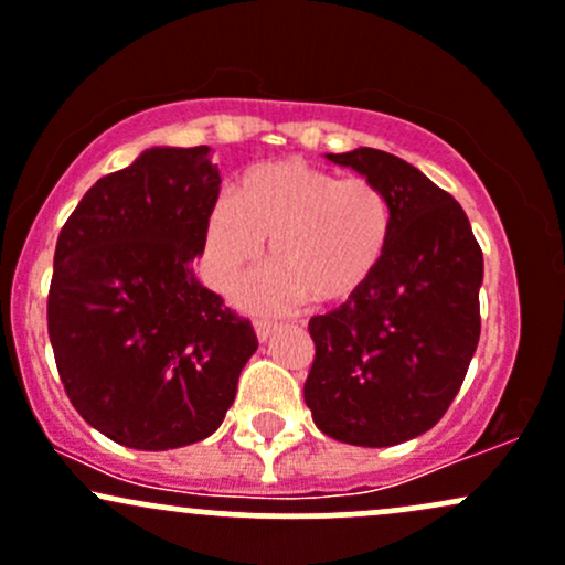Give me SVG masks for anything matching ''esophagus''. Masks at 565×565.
I'll return each mask as SVG.
<instances>
[{
  "instance_id": "1",
  "label": "esophagus",
  "mask_w": 565,
  "mask_h": 565,
  "mask_svg": "<svg viewBox=\"0 0 565 565\" xmlns=\"http://www.w3.org/2000/svg\"><path fill=\"white\" fill-rule=\"evenodd\" d=\"M253 326H256V333H258V339L266 341V339H269L271 333H275L277 322L271 320V317H264V315H258L256 320H253Z\"/></svg>"
}]
</instances>
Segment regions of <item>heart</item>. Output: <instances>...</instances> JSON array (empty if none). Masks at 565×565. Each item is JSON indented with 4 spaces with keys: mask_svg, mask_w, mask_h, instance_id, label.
I'll use <instances>...</instances> for the list:
<instances>
[{
    "mask_svg": "<svg viewBox=\"0 0 565 565\" xmlns=\"http://www.w3.org/2000/svg\"><path fill=\"white\" fill-rule=\"evenodd\" d=\"M395 215L379 183L344 179L301 160L248 170L237 194L218 198L207 215V264L215 285L258 262L269 243L277 266L250 285L258 303L301 294L312 303L350 301L390 250Z\"/></svg>",
    "mask_w": 565,
    "mask_h": 565,
    "instance_id": "b5f03b06",
    "label": "heart"
}]
</instances>
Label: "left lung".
I'll use <instances>...</instances> for the list:
<instances>
[{"label":"left lung","instance_id":"obj_1","mask_svg":"<svg viewBox=\"0 0 565 565\" xmlns=\"http://www.w3.org/2000/svg\"><path fill=\"white\" fill-rule=\"evenodd\" d=\"M328 160L379 183L395 226L376 275L309 320L303 401L333 440L397 446L433 429L465 382L480 339L483 250L459 202L401 157L354 149Z\"/></svg>","mask_w":565,"mask_h":565}]
</instances>
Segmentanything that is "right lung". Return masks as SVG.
<instances>
[{
    "label": "right lung",
    "instance_id": "obj_1",
    "mask_svg": "<svg viewBox=\"0 0 565 565\" xmlns=\"http://www.w3.org/2000/svg\"><path fill=\"white\" fill-rule=\"evenodd\" d=\"M221 175L207 146L146 149L104 175L55 245L47 333L63 390L114 443L168 451L213 435L258 339L194 277Z\"/></svg>",
    "mask_w": 565,
    "mask_h": 565
}]
</instances>
